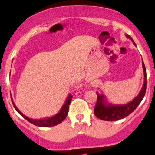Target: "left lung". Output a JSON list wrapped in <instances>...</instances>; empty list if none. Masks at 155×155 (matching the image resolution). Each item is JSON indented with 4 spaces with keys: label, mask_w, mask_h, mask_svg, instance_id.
Instances as JSON below:
<instances>
[{
    "label": "left lung",
    "mask_w": 155,
    "mask_h": 155,
    "mask_svg": "<svg viewBox=\"0 0 155 155\" xmlns=\"http://www.w3.org/2000/svg\"><path fill=\"white\" fill-rule=\"evenodd\" d=\"M125 36L129 38L133 42L134 45H136L132 38L129 35H125ZM142 66L144 73V82L142 89L140 91L138 95L132 101L124 105H115L107 102L105 95L99 94L97 92V101L96 106L94 107V114L100 120H105V121H117L128 116L137 108V107L143 100L146 90V70L143 59Z\"/></svg>",
    "instance_id": "8db88e82"
}]
</instances>
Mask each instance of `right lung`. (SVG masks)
Returning a JSON list of instances; mask_svg holds the SVG:
<instances>
[{
  "mask_svg": "<svg viewBox=\"0 0 155 155\" xmlns=\"http://www.w3.org/2000/svg\"><path fill=\"white\" fill-rule=\"evenodd\" d=\"M72 96L71 94L68 96L67 97L66 100H65L64 105L63 106L61 107V110H59L58 113H57L56 114H55L54 116L51 117H46V118H43V119H39V120H35V119H32V118H29L28 117H27L26 115L23 114L18 109V107L15 106V105L14 102H13L12 98H11L12 99V102L13 105H14L15 109L20 114L21 116L24 117L25 120H27V121L30 122V123L32 124L36 125V126H39V127H51V126H54V125H56L59 123H61L63 120L66 118L67 115L68 114V110H69V105L71 104V100H72Z\"/></svg>",
  "mask_w": 155,
  "mask_h": 155,
  "instance_id": "obj_1",
  "label": "right lung"
}]
</instances>
